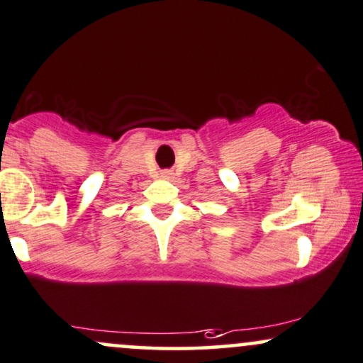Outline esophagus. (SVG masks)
Segmentation results:
<instances>
[{
  "mask_svg": "<svg viewBox=\"0 0 363 363\" xmlns=\"http://www.w3.org/2000/svg\"><path fill=\"white\" fill-rule=\"evenodd\" d=\"M161 178H163V180H172L173 172H169V169H163V172H161Z\"/></svg>",
  "mask_w": 363,
  "mask_h": 363,
  "instance_id": "34e87169",
  "label": "esophagus"
}]
</instances>
